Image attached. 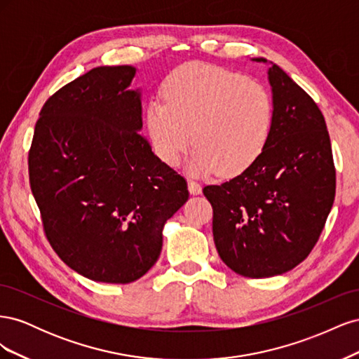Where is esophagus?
I'll list each match as a JSON object with an SVG mask.
<instances>
[{
  "mask_svg": "<svg viewBox=\"0 0 359 359\" xmlns=\"http://www.w3.org/2000/svg\"><path fill=\"white\" fill-rule=\"evenodd\" d=\"M189 191L190 194H201L202 193L201 184L196 181H189Z\"/></svg>",
  "mask_w": 359,
  "mask_h": 359,
  "instance_id": "34e87169",
  "label": "esophagus"
}]
</instances>
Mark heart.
I'll return each mask as SVG.
<instances>
[{"label":"heart","instance_id":"heart-1","mask_svg":"<svg viewBox=\"0 0 359 359\" xmlns=\"http://www.w3.org/2000/svg\"><path fill=\"white\" fill-rule=\"evenodd\" d=\"M165 102L145 107V126L154 153L178 166L191 142L187 161L193 175L220 169L224 177L244 172L264 153L273 130V97L244 74L210 64H186L163 85Z\"/></svg>","mask_w":359,"mask_h":359}]
</instances>
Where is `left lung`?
Returning a JSON list of instances; mask_svg holds the SVG:
<instances>
[{"instance_id": "obj_1", "label": "left lung", "mask_w": 359, "mask_h": 359, "mask_svg": "<svg viewBox=\"0 0 359 359\" xmlns=\"http://www.w3.org/2000/svg\"><path fill=\"white\" fill-rule=\"evenodd\" d=\"M268 66L274 121L264 153L240 175L203 187L212 235L236 274L266 278L306 259L328 219L335 169L325 118L311 97L277 64Z\"/></svg>"}]
</instances>
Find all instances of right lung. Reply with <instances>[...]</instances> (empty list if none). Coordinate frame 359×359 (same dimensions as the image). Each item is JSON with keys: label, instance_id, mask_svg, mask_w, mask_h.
<instances>
[{"label": "right lung", "instance_id": "add662e5", "mask_svg": "<svg viewBox=\"0 0 359 359\" xmlns=\"http://www.w3.org/2000/svg\"><path fill=\"white\" fill-rule=\"evenodd\" d=\"M133 66L95 67L43 106L28 157L48 240L76 273L127 285L153 268L187 182L151 149Z\"/></svg>", "mask_w": 359, "mask_h": 359}]
</instances>
